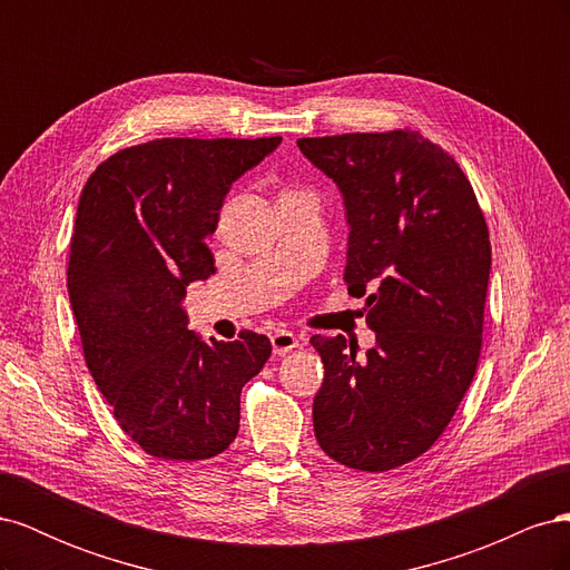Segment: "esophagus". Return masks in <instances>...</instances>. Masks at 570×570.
<instances>
[{"mask_svg":"<svg viewBox=\"0 0 570 570\" xmlns=\"http://www.w3.org/2000/svg\"><path fill=\"white\" fill-rule=\"evenodd\" d=\"M271 344H273V354L283 356V354H287V352L295 350L297 344H299V340H297V335H295V333L275 331V333H271Z\"/></svg>","mask_w":570,"mask_h":570,"instance_id":"1","label":"esophagus"}]
</instances>
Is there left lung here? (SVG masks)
Listing matches in <instances>:
<instances>
[{"label": "left lung", "mask_w": 570, "mask_h": 570, "mask_svg": "<svg viewBox=\"0 0 570 570\" xmlns=\"http://www.w3.org/2000/svg\"><path fill=\"white\" fill-rule=\"evenodd\" d=\"M347 218L344 283L366 297L375 344L314 335L325 377L321 450L381 473L428 452L469 390L482 342L490 235L459 164L413 130L302 137ZM364 308V312H366Z\"/></svg>", "instance_id": "1"}]
</instances>
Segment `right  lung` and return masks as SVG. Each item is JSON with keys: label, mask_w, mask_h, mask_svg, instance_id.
I'll return each instance as SVG.
<instances>
[{"label": "right lung", "mask_w": 570, "mask_h": 570, "mask_svg": "<svg viewBox=\"0 0 570 570\" xmlns=\"http://www.w3.org/2000/svg\"><path fill=\"white\" fill-rule=\"evenodd\" d=\"M283 137H164L116 151L85 183L68 262L82 352L118 425L151 456L212 459L239 428V392L271 340L187 331V285L216 273L206 237L237 178Z\"/></svg>", "instance_id": "obj_1"}]
</instances>
